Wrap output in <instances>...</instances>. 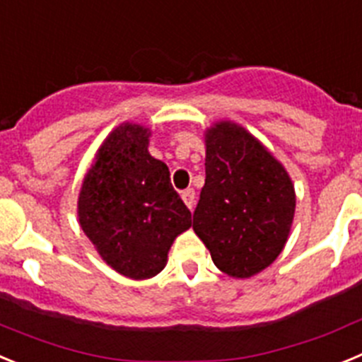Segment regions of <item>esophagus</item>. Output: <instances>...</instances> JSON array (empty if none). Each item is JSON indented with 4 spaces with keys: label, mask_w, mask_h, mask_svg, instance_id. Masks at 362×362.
<instances>
[{
    "label": "esophagus",
    "mask_w": 362,
    "mask_h": 362,
    "mask_svg": "<svg viewBox=\"0 0 362 362\" xmlns=\"http://www.w3.org/2000/svg\"><path fill=\"white\" fill-rule=\"evenodd\" d=\"M182 200H184V204L187 205L189 209H193L194 207V197H197V194H194V189H185V191H182Z\"/></svg>",
    "instance_id": "34e87169"
}]
</instances>
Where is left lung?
<instances>
[{"label": "left lung", "mask_w": 362, "mask_h": 362, "mask_svg": "<svg viewBox=\"0 0 362 362\" xmlns=\"http://www.w3.org/2000/svg\"><path fill=\"white\" fill-rule=\"evenodd\" d=\"M296 191L281 162L233 120L205 129V184L193 229L236 279L265 270L291 234Z\"/></svg>", "instance_id": "obj_1"}]
</instances>
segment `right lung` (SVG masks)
Listing matches in <instances>:
<instances>
[{
    "mask_svg": "<svg viewBox=\"0 0 362 362\" xmlns=\"http://www.w3.org/2000/svg\"><path fill=\"white\" fill-rule=\"evenodd\" d=\"M151 129L122 122L103 141L77 198L81 229L119 274L149 279L168 263L191 211L171 185L169 169L148 151Z\"/></svg>",
    "mask_w": 362,
    "mask_h": 362,
    "instance_id": "right-lung-1",
    "label": "right lung"
}]
</instances>
